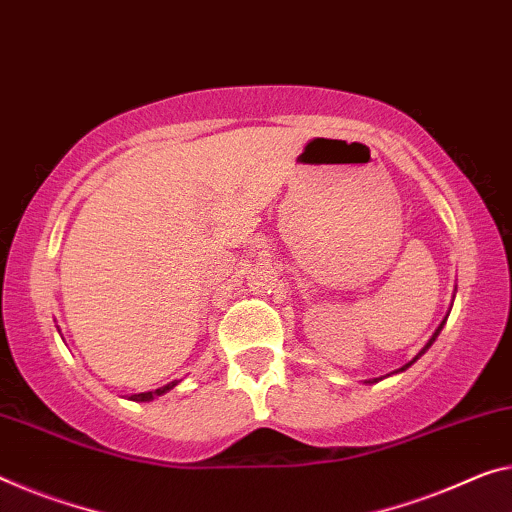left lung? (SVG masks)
Returning a JSON list of instances; mask_svg holds the SVG:
<instances>
[{
  "label": "left lung",
  "mask_w": 512,
  "mask_h": 512,
  "mask_svg": "<svg viewBox=\"0 0 512 512\" xmlns=\"http://www.w3.org/2000/svg\"><path fill=\"white\" fill-rule=\"evenodd\" d=\"M453 297H455V295H453ZM448 313H451V311H448ZM448 313H446V318H448ZM446 318H444L442 322H439V327L435 329V334H432V336L428 338V343H426V345H423V348L419 350V355H416V357H414L412 361H407V364H405V366H400V368H398V371H393V373H387V375H382V377H373V380H366V384H375V382H380V380H384V377H391V375H398V373H403V371H407V368H410V366L414 364V361H416V359H419L421 355H426V352H428V348H430V345H432V343H435V338L439 336V332H442V329H444V325H446Z\"/></svg>",
  "instance_id": "obj_1"
}]
</instances>
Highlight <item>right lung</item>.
<instances>
[{
    "label": "right lung",
    "mask_w": 512,
    "mask_h": 512,
    "mask_svg": "<svg viewBox=\"0 0 512 512\" xmlns=\"http://www.w3.org/2000/svg\"><path fill=\"white\" fill-rule=\"evenodd\" d=\"M178 382H180V380H174V382L164 384V387H160V389H153V391H141V393H132V396H130L128 400H135V403H148V400H155L157 396H164V393L174 389Z\"/></svg>",
    "instance_id": "1"
}]
</instances>
